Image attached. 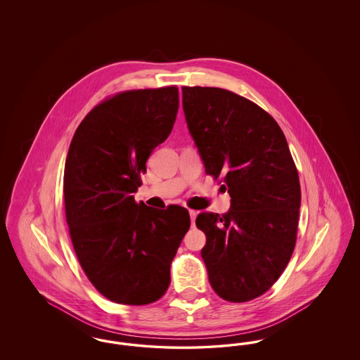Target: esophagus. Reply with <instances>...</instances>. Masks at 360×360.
Wrapping results in <instances>:
<instances>
[{
	"mask_svg": "<svg viewBox=\"0 0 360 360\" xmlns=\"http://www.w3.org/2000/svg\"><path fill=\"white\" fill-rule=\"evenodd\" d=\"M188 214H190V220H191V225H194V221H195V217H197V212H195V210H188Z\"/></svg>",
	"mask_w": 360,
	"mask_h": 360,
	"instance_id": "obj_1",
	"label": "esophagus"
}]
</instances>
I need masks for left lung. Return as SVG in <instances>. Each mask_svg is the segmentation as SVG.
<instances>
[{
    "label": "left lung",
    "mask_w": 360,
    "mask_h": 360,
    "mask_svg": "<svg viewBox=\"0 0 360 360\" xmlns=\"http://www.w3.org/2000/svg\"><path fill=\"white\" fill-rule=\"evenodd\" d=\"M188 132L205 172L231 195L223 216L205 212L201 257L221 298L245 302L269 290L294 251L301 206L298 172L282 129L257 103L220 87H182Z\"/></svg>",
    "instance_id": "left-lung-1"
}]
</instances>
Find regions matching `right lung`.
Wrapping results in <instances>:
<instances>
[{
    "mask_svg": "<svg viewBox=\"0 0 360 360\" xmlns=\"http://www.w3.org/2000/svg\"><path fill=\"white\" fill-rule=\"evenodd\" d=\"M175 86L129 90L97 105L77 128L65 165V209L74 251L108 300L147 305L170 285V264L190 226L182 206L136 204L140 174L172 134Z\"/></svg>",
    "mask_w": 360,
    "mask_h": 360,
    "instance_id": "right-lung-1",
    "label": "right lung"
}]
</instances>
